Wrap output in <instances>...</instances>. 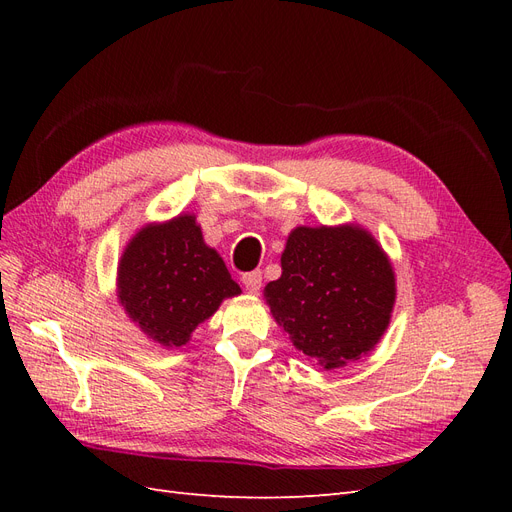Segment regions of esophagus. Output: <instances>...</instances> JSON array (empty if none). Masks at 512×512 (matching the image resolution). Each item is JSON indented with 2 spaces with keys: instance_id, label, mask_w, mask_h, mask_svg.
Segmentation results:
<instances>
[{
  "instance_id": "1",
  "label": "esophagus",
  "mask_w": 512,
  "mask_h": 512,
  "mask_svg": "<svg viewBox=\"0 0 512 512\" xmlns=\"http://www.w3.org/2000/svg\"><path fill=\"white\" fill-rule=\"evenodd\" d=\"M241 282H243V286H245V290H250V292H258L260 290V286H262V273L260 271H252V273H245L243 277H241Z\"/></svg>"
}]
</instances>
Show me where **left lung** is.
Listing matches in <instances>:
<instances>
[{"mask_svg":"<svg viewBox=\"0 0 512 512\" xmlns=\"http://www.w3.org/2000/svg\"><path fill=\"white\" fill-rule=\"evenodd\" d=\"M395 273L361 226L294 228L282 277L265 286L275 322L324 369L344 367L376 348L391 322Z\"/></svg>","mask_w":512,"mask_h":512,"instance_id":"obj_1","label":"left lung"}]
</instances>
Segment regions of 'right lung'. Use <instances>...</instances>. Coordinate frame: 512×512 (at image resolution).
<instances>
[{"mask_svg": "<svg viewBox=\"0 0 512 512\" xmlns=\"http://www.w3.org/2000/svg\"><path fill=\"white\" fill-rule=\"evenodd\" d=\"M237 294L239 284L190 213L143 226L119 260V303L138 329L166 348L188 344L198 324Z\"/></svg>", "mask_w": 512, "mask_h": 512, "instance_id": "1", "label": "right lung"}]
</instances>
